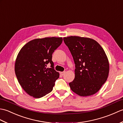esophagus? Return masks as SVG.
Masks as SVG:
<instances>
[{
  "instance_id": "34e87169",
  "label": "esophagus",
  "mask_w": 123,
  "mask_h": 123,
  "mask_svg": "<svg viewBox=\"0 0 123 123\" xmlns=\"http://www.w3.org/2000/svg\"><path fill=\"white\" fill-rule=\"evenodd\" d=\"M66 71H64V72H60V74H61V75H64L65 74H66Z\"/></svg>"
}]
</instances>
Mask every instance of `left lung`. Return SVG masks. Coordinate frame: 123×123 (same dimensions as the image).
<instances>
[{"mask_svg": "<svg viewBox=\"0 0 123 123\" xmlns=\"http://www.w3.org/2000/svg\"><path fill=\"white\" fill-rule=\"evenodd\" d=\"M75 63V78L71 89L80 96H89L100 90L108 76L107 57L97 42L79 36L64 37Z\"/></svg>", "mask_w": 123, "mask_h": 123, "instance_id": "8db88e82", "label": "left lung"}]
</instances>
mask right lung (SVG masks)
Listing matches in <instances>:
<instances>
[{
	"instance_id": "obj_1",
	"label": "right lung",
	"mask_w": 123,
	"mask_h": 123,
	"mask_svg": "<svg viewBox=\"0 0 123 123\" xmlns=\"http://www.w3.org/2000/svg\"><path fill=\"white\" fill-rule=\"evenodd\" d=\"M62 37L36 38L26 43L18 54L15 71L18 82L28 95L40 98L53 90L59 73L54 69L52 54ZM49 63L51 68H47Z\"/></svg>"
}]
</instances>
